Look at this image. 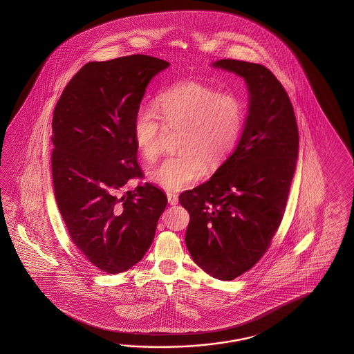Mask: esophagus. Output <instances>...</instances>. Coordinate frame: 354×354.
Returning <instances> with one entry per match:
<instances>
[{
  "label": "esophagus",
  "instance_id": "1",
  "mask_svg": "<svg viewBox=\"0 0 354 354\" xmlns=\"http://www.w3.org/2000/svg\"><path fill=\"white\" fill-rule=\"evenodd\" d=\"M167 198H168V203H169V205H177V203H178V195H177V194L168 192V194H167Z\"/></svg>",
  "mask_w": 354,
  "mask_h": 354
}]
</instances>
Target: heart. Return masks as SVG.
I'll return each instance as SVG.
<instances>
[{
    "mask_svg": "<svg viewBox=\"0 0 354 354\" xmlns=\"http://www.w3.org/2000/svg\"><path fill=\"white\" fill-rule=\"evenodd\" d=\"M156 111L171 128H180V151L156 167L149 178L167 191H180L218 166L234 151L244 122L241 98L198 81H183L156 97ZM153 110L139 107L133 120L136 149L147 160L160 153L162 124Z\"/></svg>",
    "mask_w": 354,
    "mask_h": 354,
    "instance_id": "obj_1",
    "label": "heart"
}]
</instances>
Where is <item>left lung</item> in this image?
I'll return each instance as SVG.
<instances>
[{"instance_id":"8db88e82","label":"left lung","mask_w":354,"mask_h":354,"mask_svg":"<svg viewBox=\"0 0 354 354\" xmlns=\"http://www.w3.org/2000/svg\"><path fill=\"white\" fill-rule=\"evenodd\" d=\"M241 77L248 115L241 139L210 180L180 195L189 214L186 245L215 279L232 281L263 256L286 207L299 156V130L286 91L268 68L220 59L211 64Z\"/></svg>"}]
</instances>
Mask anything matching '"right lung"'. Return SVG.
<instances>
[{"mask_svg":"<svg viewBox=\"0 0 354 354\" xmlns=\"http://www.w3.org/2000/svg\"><path fill=\"white\" fill-rule=\"evenodd\" d=\"M166 60L136 54L84 64L54 109V196L68 233L91 263L116 274L142 261L167 196L151 183L122 194L142 177L133 120Z\"/></svg>","mask_w":354,"mask_h":354,"instance_id":"add662e5","label":"right lung"}]
</instances>
